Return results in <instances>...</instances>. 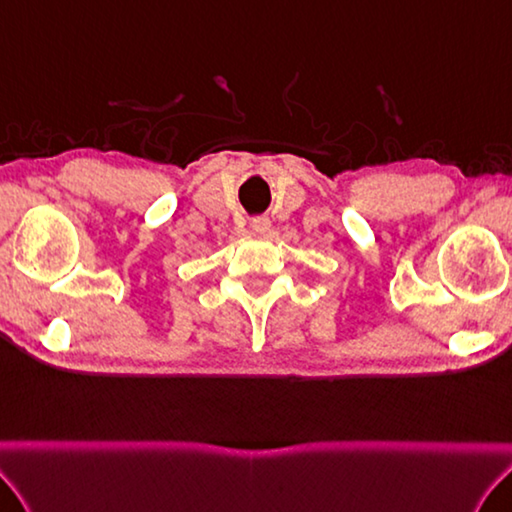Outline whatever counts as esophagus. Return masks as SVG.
Masks as SVG:
<instances>
[{
  "mask_svg": "<svg viewBox=\"0 0 512 512\" xmlns=\"http://www.w3.org/2000/svg\"><path fill=\"white\" fill-rule=\"evenodd\" d=\"M269 225H271V223H269L267 216H256L254 221H252V227H254L256 234H265L267 229H269Z\"/></svg>",
  "mask_w": 512,
  "mask_h": 512,
  "instance_id": "esophagus-1",
  "label": "esophagus"
}]
</instances>
